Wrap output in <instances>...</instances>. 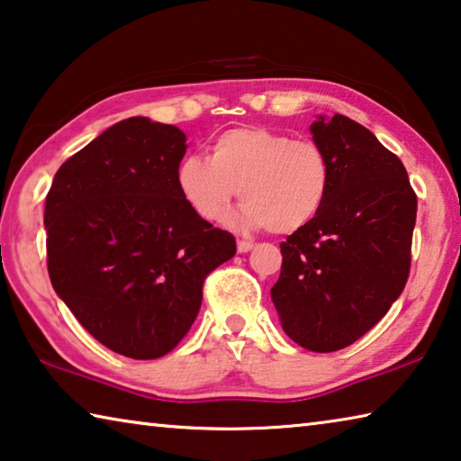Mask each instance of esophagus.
<instances>
[{
	"label": "esophagus",
	"mask_w": 461,
	"mask_h": 461,
	"mask_svg": "<svg viewBox=\"0 0 461 461\" xmlns=\"http://www.w3.org/2000/svg\"><path fill=\"white\" fill-rule=\"evenodd\" d=\"M254 246H256L254 241H249V240H238V252H240V254L249 252V249H252Z\"/></svg>",
	"instance_id": "34e87169"
}]
</instances>
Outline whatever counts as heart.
<instances>
[{"instance_id":"b5f03b06","label":"heart","mask_w":461,"mask_h":461,"mask_svg":"<svg viewBox=\"0 0 461 461\" xmlns=\"http://www.w3.org/2000/svg\"><path fill=\"white\" fill-rule=\"evenodd\" d=\"M331 160L313 140H293L262 126L231 128L209 144V156H185L175 183L186 207L217 223L233 199L246 203L241 225L294 233L315 220L331 191Z\"/></svg>"}]
</instances>
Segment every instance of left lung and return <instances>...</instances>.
Listing matches in <instances>:
<instances>
[{"label": "left lung", "mask_w": 461, "mask_h": 461, "mask_svg": "<svg viewBox=\"0 0 461 461\" xmlns=\"http://www.w3.org/2000/svg\"><path fill=\"white\" fill-rule=\"evenodd\" d=\"M331 160V191L307 228L280 244L270 288L285 333L311 352H338L370 331L409 278L417 194L399 156L335 113L311 123Z\"/></svg>", "instance_id": "left-lung-1"}]
</instances>
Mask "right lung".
Listing matches in <instances>:
<instances>
[{"mask_svg": "<svg viewBox=\"0 0 461 461\" xmlns=\"http://www.w3.org/2000/svg\"><path fill=\"white\" fill-rule=\"evenodd\" d=\"M186 136L128 118L71 156L46 194L54 293L115 354L154 360L201 309L203 280L236 254L230 231L199 220L175 183Z\"/></svg>", "mask_w": 461, "mask_h": 461, "instance_id": "1", "label": "right lung"}]
</instances>
